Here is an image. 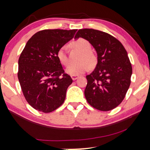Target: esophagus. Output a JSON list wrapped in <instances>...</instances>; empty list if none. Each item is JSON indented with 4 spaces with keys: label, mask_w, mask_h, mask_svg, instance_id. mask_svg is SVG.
Here are the masks:
<instances>
[{
    "label": "esophagus",
    "mask_w": 150,
    "mask_h": 150,
    "mask_svg": "<svg viewBox=\"0 0 150 150\" xmlns=\"http://www.w3.org/2000/svg\"><path fill=\"white\" fill-rule=\"evenodd\" d=\"M78 77H79L78 75H71V78L73 79V80H77V79L78 78Z\"/></svg>",
    "instance_id": "1"
}]
</instances>
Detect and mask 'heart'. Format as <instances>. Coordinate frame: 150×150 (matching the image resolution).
<instances>
[{
	"label": "heart",
	"mask_w": 150,
	"mask_h": 150,
	"mask_svg": "<svg viewBox=\"0 0 150 150\" xmlns=\"http://www.w3.org/2000/svg\"><path fill=\"white\" fill-rule=\"evenodd\" d=\"M70 46L73 49L78 50L82 54L79 58L80 63L75 65H70L67 67L65 72L70 75H79L85 73L90 67H94L97 64V57L91 51V45L88 41L85 39H80L71 42ZM57 58L61 64L67 65L68 63V58L66 54L65 47H61L57 52Z\"/></svg>",
	"instance_id": "heart-1"
}]
</instances>
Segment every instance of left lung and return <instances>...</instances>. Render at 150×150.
I'll use <instances>...</instances> for the list:
<instances>
[{
  "label": "left lung",
  "mask_w": 150,
  "mask_h": 150,
  "mask_svg": "<svg viewBox=\"0 0 150 150\" xmlns=\"http://www.w3.org/2000/svg\"><path fill=\"white\" fill-rule=\"evenodd\" d=\"M82 37L97 51V64L87 75L85 96L99 111L112 110L123 100L130 85L132 65L124 46L111 34L93 29H82L75 39Z\"/></svg>",
  "instance_id": "1"
}]
</instances>
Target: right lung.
Instances as JSON below:
<instances>
[{
  "instance_id": "right-lung-1",
  "label": "right lung",
  "mask_w": 150,
  "mask_h": 150,
  "mask_svg": "<svg viewBox=\"0 0 150 150\" xmlns=\"http://www.w3.org/2000/svg\"><path fill=\"white\" fill-rule=\"evenodd\" d=\"M77 30H44L26 44L18 61V77L25 99L34 109L50 113L64 102L73 80L57 58L58 49Z\"/></svg>"
}]
</instances>
